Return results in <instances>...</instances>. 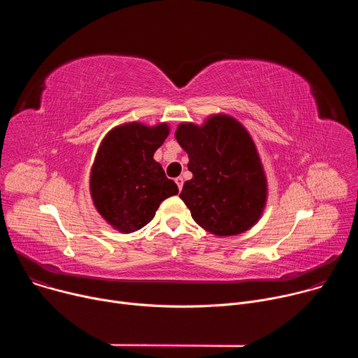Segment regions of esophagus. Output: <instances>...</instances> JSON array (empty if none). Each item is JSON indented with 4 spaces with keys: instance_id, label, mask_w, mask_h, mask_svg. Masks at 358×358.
Here are the masks:
<instances>
[{
    "instance_id": "esophagus-1",
    "label": "esophagus",
    "mask_w": 358,
    "mask_h": 358,
    "mask_svg": "<svg viewBox=\"0 0 358 358\" xmlns=\"http://www.w3.org/2000/svg\"><path fill=\"white\" fill-rule=\"evenodd\" d=\"M176 184H177L178 189L181 191V189H182V184H184V178H182V177H177V178H176Z\"/></svg>"
}]
</instances>
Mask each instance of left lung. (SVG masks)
<instances>
[{
  "instance_id": "left-lung-1",
  "label": "left lung",
  "mask_w": 358,
  "mask_h": 358,
  "mask_svg": "<svg viewBox=\"0 0 358 358\" xmlns=\"http://www.w3.org/2000/svg\"><path fill=\"white\" fill-rule=\"evenodd\" d=\"M176 138L189 159L192 178L180 198L194 221L217 236L250 229L265 210L268 182L248 130L228 115H214L202 126L181 123Z\"/></svg>"
}]
</instances>
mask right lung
Returning a JSON list of instances; mask_svg holds the SVG:
<instances>
[{
	"label": "right lung",
	"mask_w": 358,
	"mask_h": 358,
	"mask_svg": "<svg viewBox=\"0 0 358 358\" xmlns=\"http://www.w3.org/2000/svg\"><path fill=\"white\" fill-rule=\"evenodd\" d=\"M170 134L167 123L138 122L112 129L101 141L90 171V194L97 213L115 229L130 234L147 225L160 203L178 194L152 156Z\"/></svg>",
	"instance_id": "obj_1"
}]
</instances>
